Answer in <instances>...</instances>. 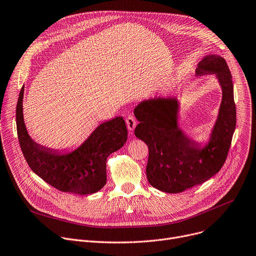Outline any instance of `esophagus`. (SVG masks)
Masks as SVG:
<instances>
[{
  "label": "esophagus",
  "mask_w": 256,
  "mask_h": 256,
  "mask_svg": "<svg viewBox=\"0 0 256 256\" xmlns=\"http://www.w3.org/2000/svg\"><path fill=\"white\" fill-rule=\"evenodd\" d=\"M126 124H127V128H128V130H130V131L134 130V128H135V126H136V120H135V118H134V116H127V119H126Z\"/></svg>",
  "instance_id": "esophagus-1"
}]
</instances>
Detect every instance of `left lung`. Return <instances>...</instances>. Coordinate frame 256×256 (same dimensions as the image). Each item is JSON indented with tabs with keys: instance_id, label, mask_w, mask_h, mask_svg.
Returning a JSON list of instances; mask_svg holds the SVG:
<instances>
[{
	"instance_id": "obj_1",
	"label": "left lung",
	"mask_w": 256,
	"mask_h": 256,
	"mask_svg": "<svg viewBox=\"0 0 256 256\" xmlns=\"http://www.w3.org/2000/svg\"><path fill=\"white\" fill-rule=\"evenodd\" d=\"M214 74L222 97L218 119L204 146L180 127V104L176 97H154L134 108L140 124L134 133L148 146V180L154 188L169 194L182 192L201 184L218 173L226 162L236 128L234 84L226 60L206 55L196 76Z\"/></svg>"
}]
</instances>
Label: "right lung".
Wrapping results in <instances>:
<instances>
[{
  "mask_svg": "<svg viewBox=\"0 0 256 256\" xmlns=\"http://www.w3.org/2000/svg\"><path fill=\"white\" fill-rule=\"evenodd\" d=\"M24 85L16 106V127L19 144L30 169L62 192L90 194L106 184V159L127 142V128L123 116L102 122L87 140L72 152L46 148L30 136L24 119Z\"/></svg>",
  "mask_w": 256,
  "mask_h": 256,
  "instance_id": "1",
  "label": "right lung"
}]
</instances>
